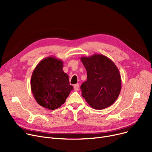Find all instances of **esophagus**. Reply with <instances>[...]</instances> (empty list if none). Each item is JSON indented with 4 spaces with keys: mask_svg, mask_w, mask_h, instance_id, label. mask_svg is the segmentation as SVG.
I'll list each match as a JSON object with an SVG mask.
<instances>
[{
    "mask_svg": "<svg viewBox=\"0 0 152 152\" xmlns=\"http://www.w3.org/2000/svg\"><path fill=\"white\" fill-rule=\"evenodd\" d=\"M79 84H75V85H74V90H75V91H77L79 89Z\"/></svg>",
    "mask_w": 152,
    "mask_h": 152,
    "instance_id": "34e87169",
    "label": "esophagus"
}]
</instances>
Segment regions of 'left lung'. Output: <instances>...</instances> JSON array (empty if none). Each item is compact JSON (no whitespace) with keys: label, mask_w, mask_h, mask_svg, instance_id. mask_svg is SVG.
<instances>
[{"label":"left lung","mask_w":152,"mask_h":152,"mask_svg":"<svg viewBox=\"0 0 152 152\" xmlns=\"http://www.w3.org/2000/svg\"><path fill=\"white\" fill-rule=\"evenodd\" d=\"M81 61L87 76L81 86L82 96L95 110L113 105L121 89V75L114 62L101 54L81 57Z\"/></svg>","instance_id":"1"}]
</instances>
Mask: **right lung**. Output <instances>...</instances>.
Here are the masks:
<instances>
[{"label":"right lung","instance_id":"1","mask_svg":"<svg viewBox=\"0 0 152 152\" xmlns=\"http://www.w3.org/2000/svg\"><path fill=\"white\" fill-rule=\"evenodd\" d=\"M63 65L61 60L48 57L37 64L32 74V93L38 104L47 109L60 107L73 89Z\"/></svg>","mask_w":152,"mask_h":152}]
</instances>
